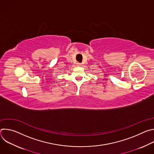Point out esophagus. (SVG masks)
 I'll use <instances>...</instances> for the list:
<instances>
[{"instance_id":"obj_1","label":"esophagus","mask_w":154,"mask_h":154,"mask_svg":"<svg viewBox=\"0 0 154 154\" xmlns=\"http://www.w3.org/2000/svg\"><path fill=\"white\" fill-rule=\"evenodd\" d=\"M76 64H77V66H79L81 65V63H79V62H77V63H76Z\"/></svg>"}]
</instances>
